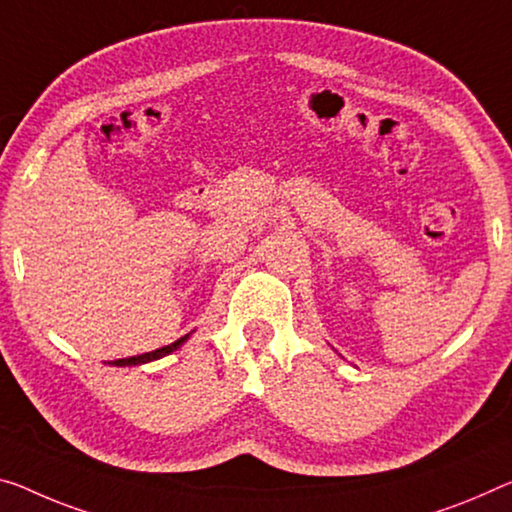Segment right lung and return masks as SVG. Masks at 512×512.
Instances as JSON below:
<instances>
[{"label":"right lung","mask_w":512,"mask_h":512,"mask_svg":"<svg viewBox=\"0 0 512 512\" xmlns=\"http://www.w3.org/2000/svg\"><path fill=\"white\" fill-rule=\"evenodd\" d=\"M192 334V332H190ZM190 334H185V336H180L178 341H174V343H169V345H164V348H157V350H153V352H144V355H137V357H128V359H114V361H109V364L112 366H139V364H148V361H155V359H162V357H167V355H171V352H176L180 345H183L187 338H190Z\"/></svg>","instance_id":"obj_1"}]
</instances>
